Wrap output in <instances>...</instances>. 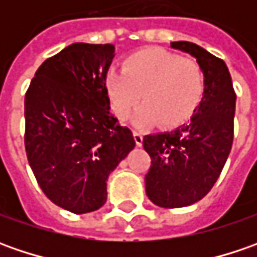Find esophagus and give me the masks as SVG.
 Segmentation results:
<instances>
[{"label":"esophagus","mask_w":257,"mask_h":257,"mask_svg":"<svg viewBox=\"0 0 257 257\" xmlns=\"http://www.w3.org/2000/svg\"><path fill=\"white\" fill-rule=\"evenodd\" d=\"M133 137H134V142H136V144L140 147V146L143 144V134L140 133V132H136V130H134Z\"/></svg>","instance_id":"esophagus-1"}]
</instances>
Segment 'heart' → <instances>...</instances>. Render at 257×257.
Returning a JSON list of instances; mask_svg holds the SVG:
<instances>
[{"label":"heart","instance_id":"b5f03b06","mask_svg":"<svg viewBox=\"0 0 257 257\" xmlns=\"http://www.w3.org/2000/svg\"><path fill=\"white\" fill-rule=\"evenodd\" d=\"M113 113L127 120L142 103L137 125L159 121L162 127L187 123L206 93V74L196 60L163 48H147L128 55L123 70L111 68L104 78Z\"/></svg>","mask_w":257,"mask_h":257}]
</instances>
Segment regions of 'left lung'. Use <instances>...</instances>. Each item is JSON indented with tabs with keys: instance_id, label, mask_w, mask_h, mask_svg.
<instances>
[{
	"instance_id": "obj_1",
	"label": "left lung",
	"mask_w": 257,
	"mask_h": 257,
	"mask_svg": "<svg viewBox=\"0 0 257 257\" xmlns=\"http://www.w3.org/2000/svg\"><path fill=\"white\" fill-rule=\"evenodd\" d=\"M172 47L202 65L206 93L190 123L144 136L143 147L152 159L146 193L166 209L190 206L212 190L232 149L236 107L232 77L223 60L189 41H176Z\"/></svg>"
}]
</instances>
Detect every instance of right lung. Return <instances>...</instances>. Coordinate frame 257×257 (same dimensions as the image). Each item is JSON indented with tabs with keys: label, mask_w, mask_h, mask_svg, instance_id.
I'll list each match as a JSON object with an SVG mask.
<instances>
[{
	"label": "right lung",
	"mask_w": 257,
	"mask_h": 257,
	"mask_svg": "<svg viewBox=\"0 0 257 257\" xmlns=\"http://www.w3.org/2000/svg\"><path fill=\"white\" fill-rule=\"evenodd\" d=\"M113 44H75L47 58L25 93V152L38 186L75 214L107 200V179L136 146L110 113Z\"/></svg>",
	"instance_id": "1"
}]
</instances>
